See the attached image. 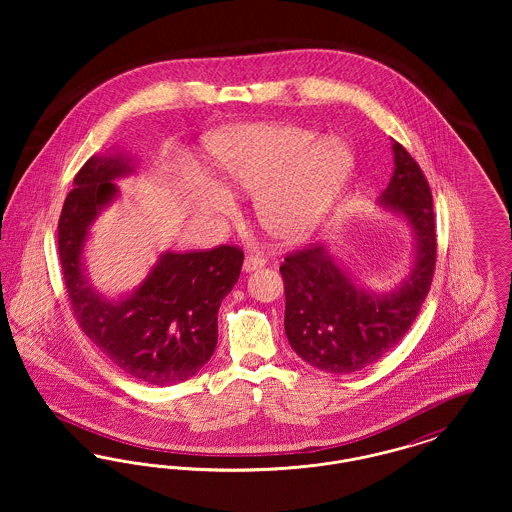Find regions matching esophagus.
<instances>
[{
	"instance_id": "obj_1",
	"label": "esophagus",
	"mask_w": 512,
	"mask_h": 512,
	"mask_svg": "<svg viewBox=\"0 0 512 512\" xmlns=\"http://www.w3.org/2000/svg\"><path fill=\"white\" fill-rule=\"evenodd\" d=\"M265 259L259 257V255H247L244 261L245 272H251V270H257V268L265 267Z\"/></svg>"
}]
</instances>
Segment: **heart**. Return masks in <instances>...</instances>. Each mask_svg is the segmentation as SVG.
<instances>
[{"mask_svg": "<svg viewBox=\"0 0 512 512\" xmlns=\"http://www.w3.org/2000/svg\"><path fill=\"white\" fill-rule=\"evenodd\" d=\"M213 163L230 188L259 192L255 213L278 238H301L330 215L353 172V157L340 142H326L297 126H247L219 136ZM201 203L219 213L230 197L207 188Z\"/></svg>", "mask_w": 512, "mask_h": 512, "instance_id": "b5f03b06", "label": "heart"}]
</instances>
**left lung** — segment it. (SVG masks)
I'll return each mask as SVG.
<instances>
[{
    "instance_id": "8db88e82",
    "label": "left lung",
    "mask_w": 512,
    "mask_h": 512,
    "mask_svg": "<svg viewBox=\"0 0 512 512\" xmlns=\"http://www.w3.org/2000/svg\"><path fill=\"white\" fill-rule=\"evenodd\" d=\"M393 155L395 171L380 201L409 220L416 236L414 267L401 288L386 295L357 288L318 244L295 249L280 265L288 341L303 361L326 372H357L390 353L432 286L438 257L432 190L399 142Z\"/></svg>"
}]
</instances>
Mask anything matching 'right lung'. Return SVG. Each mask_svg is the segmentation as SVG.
Listing matches in <instances>:
<instances>
[{
	"mask_svg": "<svg viewBox=\"0 0 512 512\" xmlns=\"http://www.w3.org/2000/svg\"><path fill=\"white\" fill-rule=\"evenodd\" d=\"M130 171L122 157H92L76 172L57 224L59 263L86 338L124 374L151 386H172L211 359L220 301L240 278L244 251L224 244L165 253L128 299L99 297L82 274V245L99 209L117 195L113 178Z\"/></svg>",
	"mask_w": 512,
	"mask_h": 512,
	"instance_id": "add662e5",
	"label": "right lung"
}]
</instances>
